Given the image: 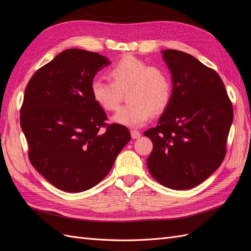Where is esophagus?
Instances as JSON below:
<instances>
[{"instance_id": "34e87169", "label": "esophagus", "mask_w": 251, "mask_h": 251, "mask_svg": "<svg viewBox=\"0 0 251 251\" xmlns=\"http://www.w3.org/2000/svg\"><path fill=\"white\" fill-rule=\"evenodd\" d=\"M131 136H132V138H133V139H137V138H140L141 133H140V132H138V131H134V130H132V131H131Z\"/></svg>"}]
</instances>
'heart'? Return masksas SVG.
I'll list each match as a JSON object with an SVG mask.
<instances>
[{
    "label": "heart",
    "mask_w": 251,
    "mask_h": 251,
    "mask_svg": "<svg viewBox=\"0 0 251 251\" xmlns=\"http://www.w3.org/2000/svg\"><path fill=\"white\" fill-rule=\"evenodd\" d=\"M111 81L94 79L91 94L104 111H116L124 93L128 101L113 117L116 124L140 127L148 123L151 112L159 114L168 107L172 97V80L168 71L133 55H126L109 71Z\"/></svg>",
    "instance_id": "1"
}]
</instances>
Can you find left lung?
Listing matches in <instances>:
<instances>
[{
    "label": "left lung",
    "instance_id": "1",
    "mask_svg": "<svg viewBox=\"0 0 251 251\" xmlns=\"http://www.w3.org/2000/svg\"><path fill=\"white\" fill-rule=\"evenodd\" d=\"M162 54L173 93L158 126L144 132L153 142L147 163L159 183L183 191L202 183L221 165L233 109L215 70L185 52L168 49Z\"/></svg>",
    "mask_w": 251,
    "mask_h": 251
}]
</instances>
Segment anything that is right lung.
<instances>
[{
  "label": "right lung",
  "instance_id": "1",
  "mask_svg": "<svg viewBox=\"0 0 251 251\" xmlns=\"http://www.w3.org/2000/svg\"><path fill=\"white\" fill-rule=\"evenodd\" d=\"M110 62L96 52L68 49L30 78L20 123L31 164L67 193L92 188L107 176L131 140L125 126L108 125L91 94L96 73Z\"/></svg>",
  "mask_w": 251,
  "mask_h": 251
}]
</instances>
